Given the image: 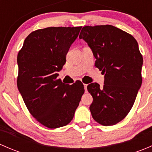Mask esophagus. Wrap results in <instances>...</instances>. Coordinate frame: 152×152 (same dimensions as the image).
I'll use <instances>...</instances> for the list:
<instances>
[{"label": "esophagus", "mask_w": 152, "mask_h": 152, "mask_svg": "<svg viewBox=\"0 0 152 152\" xmlns=\"http://www.w3.org/2000/svg\"><path fill=\"white\" fill-rule=\"evenodd\" d=\"M84 87H85V92L87 93V85H86V84H84Z\"/></svg>", "instance_id": "esophagus-1"}]
</instances>
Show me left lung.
Returning <instances> with one entry per match:
<instances>
[{"label":"left lung","instance_id":"8db88e82","mask_svg":"<svg viewBox=\"0 0 152 152\" xmlns=\"http://www.w3.org/2000/svg\"><path fill=\"white\" fill-rule=\"evenodd\" d=\"M79 38L91 48L95 66L105 74L102 88L96 82L87 86L93 99L92 116L103 126L115 125L129 113L141 86L138 44L130 34L111 25L83 27Z\"/></svg>","mask_w":152,"mask_h":152}]
</instances>
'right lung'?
I'll list each match as a JSON object with an SVG mask.
<instances>
[{"label": "right lung", "instance_id": "obj_1", "mask_svg": "<svg viewBox=\"0 0 152 152\" xmlns=\"http://www.w3.org/2000/svg\"><path fill=\"white\" fill-rule=\"evenodd\" d=\"M81 28L37 29L29 34L18 52V88L31 115L48 128L70 123L85 93L82 82L65 85L56 73Z\"/></svg>", "mask_w": 152, "mask_h": 152}]
</instances>
